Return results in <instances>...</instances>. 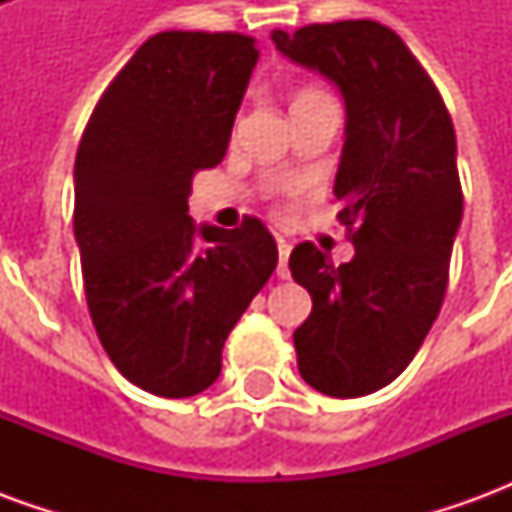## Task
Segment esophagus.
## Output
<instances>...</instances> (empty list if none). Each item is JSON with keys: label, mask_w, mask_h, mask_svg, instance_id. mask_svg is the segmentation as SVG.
I'll list each match as a JSON object with an SVG mask.
<instances>
[{"label": "esophagus", "mask_w": 512, "mask_h": 512, "mask_svg": "<svg viewBox=\"0 0 512 512\" xmlns=\"http://www.w3.org/2000/svg\"><path fill=\"white\" fill-rule=\"evenodd\" d=\"M277 249H279V266H277V274L282 279L288 277V257H290V244L285 238H277Z\"/></svg>", "instance_id": "1"}]
</instances>
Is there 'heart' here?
<instances>
[{
  "instance_id": "b5f03b06",
  "label": "heart",
  "mask_w": 512,
  "mask_h": 512,
  "mask_svg": "<svg viewBox=\"0 0 512 512\" xmlns=\"http://www.w3.org/2000/svg\"><path fill=\"white\" fill-rule=\"evenodd\" d=\"M310 95H321L318 90H304V93H299V98H310Z\"/></svg>"
}]
</instances>
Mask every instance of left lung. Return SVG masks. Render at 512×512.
Segmentation results:
<instances>
[{
  "label": "left lung",
  "mask_w": 512,
  "mask_h": 512,
  "mask_svg": "<svg viewBox=\"0 0 512 512\" xmlns=\"http://www.w3.org/2000/svg\"><path fill=\"white\" fill-rule=\"evenodd\" d=\"M279 54L340 90L345 145L337 219L356 255L334 268L318 246L290 252L312 312L293 332L301 378L329 397L392 384L436 321L463 216L455 128L428 73L378 21L274 29Z\"/></svg>",
  "instance_id": "obj_1"
}]
</instances>
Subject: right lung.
<instances>
[{
  "label": "right lung",
  "instance_id": "right-lung-1",
  "mask_svg": "<svg viewBox=\"0 0 512 512\" xmlns=\"http://www.w3.org/2000/svg\"><path fill=\"white\" fill-rule=\"evenodd\" d=\"M260 51L235 32H161L101 95L73 167V233L98 340L158 397L219 378L222 348L277 268L257 219L189 216L191 180L227 153Z\"/></svg>",
  "mask_w": 512,
  "mask_h": 512
}]
</instances>
